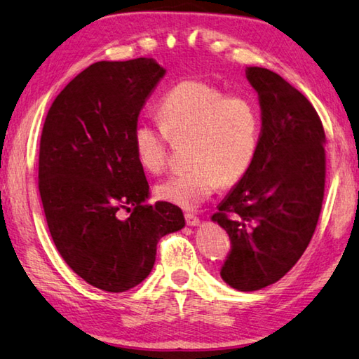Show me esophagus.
Returning a JSON list of instances; mask_svg holds the SVG:
<instances>
[{"label": "esophagus", "mask_w": 359, "mask_h": 359, "mask_svg": "<svg viewBox=\"0 0 359 359\" xmlns=\"http://www.w3.org/2000/svg\"><path fill=\"white\" fill-rule=\"evenodd\" d=\"M185 222L188 226H198L199 224V217L194 215V214H190V212H187L185 214Z\"/></svg>", "instance_id": "esophagus-1"}]
</instances>
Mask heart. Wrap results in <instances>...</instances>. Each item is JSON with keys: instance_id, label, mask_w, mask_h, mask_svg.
<instances>
[{"instance_id": "obj_1", "label": "heart", "mask_w": 359, "mask_h": 359, "mask_svg": "<svg viewBox=\"0 0 359 359\" xmlns=\"http://www.w3.org/2000/svg\"><path fill=\"white\" fill-rule=\"evenodd\" d=\"M163 123H142L135 133L136 154L145 171L168 166L174 142H188L191 168L158 187L165 201L196 209L218 187L234 185L252 168L261 139V112L252 100L226 95L215 85L187 79L160 104Z\"/></svg>"}]
</instances>
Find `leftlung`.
Masks as SVG:
<instances>
[{
  "label": "left lung",
  "mask_w": 359,
  "mask_h": 359,
  "mask_svg": "<svg viewBox=\"0 0 359 359\" xmlns=\"http://www.w3.org/2000/svg\"><path fill=\"white\" fill-rule=\"evenodd\" d=\"M261 107L258 154L212 215L231 252L220 276L239 291L276 283L302 257L325 196V130L306 96L276 72L245 69Z\"/></svg>",
  "instance_id": "obj_1"
}]
</instances>
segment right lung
Listing matches in <instances>:
<instances>
[{"label":"right lung","instance_id":"add662e5","mask_svg":"<svg viewBox=\"0 0 359 359\" xmlns=\"http://www.w3.org/2000/svg\"><path fill=\"white\" fill-rule=\"evenodd\" d=\"M165 69L154 58L98 62L62 90L39 145V194L57 250L85 282L135 288L163 236L185 226L180 208L145 204L149 182L135 144L137 118ZM125 208L130 217L120 219Z\"/></svg>","mask_w":359,"mask_h":359}]
</instances>
